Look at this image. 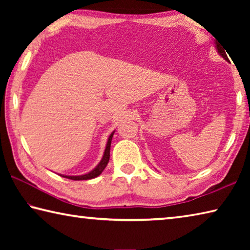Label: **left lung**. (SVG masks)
<instances>
[{"label": "left lung", "instance_id": "obj_1", "mask_svg": "<svg viewBox=\"0 0 250 250\" xmlns=\"http://www.w3.org/2000/svg\"><path fill=\"white\" fill-rule=\"evenodd\" d=\"M216 48H217V50H218V53L221 54L222 56L226 59V61H228V58H227V55H226L225 49H224V47H222V46H219V45L217 44V42H216Z\"/></svg>", "mask_w": 250, "mask_h": 250}]
</instances>
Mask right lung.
<instances>
[{"instance_id": "obj_1", "label": "right lung", "mask_w": 250, "mask_h": 250, "mask_svg": "<svg viewBox=\"0 0 250 250\" xmlns=\"http://www.w3.org/2000/svg\"><path fill=\"white\" fill-rule=\"evenodd\" d=\"M113 133H115V131H113V132L109 135L108 142H107V146H105V150H104V153L103 159H101L99 164L94 168V170L90 171L89 173H87V174H83V175H77V176L61 175V176H64V177H66V179H70V180H74V181H83V180L94 179V177H97L98 175H100L101 172L104 170V167H107V164L109 162V159H110V146H111V140H112Z\"/></svg>"}]
</instances>
